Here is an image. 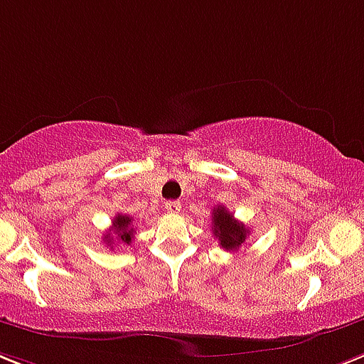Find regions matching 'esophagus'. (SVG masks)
<instances>
[{
  "label": "esophagus",
  "mask_w": 364,
  "mask_h": 364,
  "mask_svg": "<svg viewBox=\"0 0 364 364\" xmlns=\"http://www.w3.org/2000/svg\"><path fill=\"white\" fill-rule=\"evenodd\" d=\"M164 209H166V213H170V215H177V213L181 210V203L177 200H170L164 203Z\"/></svg>",
  "instance_id": "esophagus-1"
}]
</instances>
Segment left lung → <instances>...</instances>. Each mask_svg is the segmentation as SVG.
I'll use <instances>...</instances> for the list:
<instances>
[{"instance_id": "1", "label": "left lung", "mask_w": 364, "mask_h": 364, "mask_svg": "<svg viewBox=\"0 0 364 364\" xmlns=\"http://www.w3.org/2000/svg\"><path fill=\"white\" fill-rule=\"evenodd\" d=\"M213 233L222 248L237 252L248 237V228L239 220H235V216L225 207L218 205L213 209Z\"/></svg>"}]
</instances>
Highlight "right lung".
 Returning a JSON list of instances; mask_svg holds the SVG:
<instances>
[{"label":"right lung","instance_id":"add662e5","mask_svg":"<svg viewBox=\"0 0 364 364\" xmlns=\"http://www.w3.org/2000/svg\"><path fill=\"white\" fill-rule=\"evenodd\" d=\"M112 235H116V240H120L124 244H131L133 240V235H135V228H133V218L127 215H118L112 220V229L111 233H107L103 237V240L107 242V246L112 244Z\"/></svg>","mask_w":364,"mask_h":364}]
</instances>
